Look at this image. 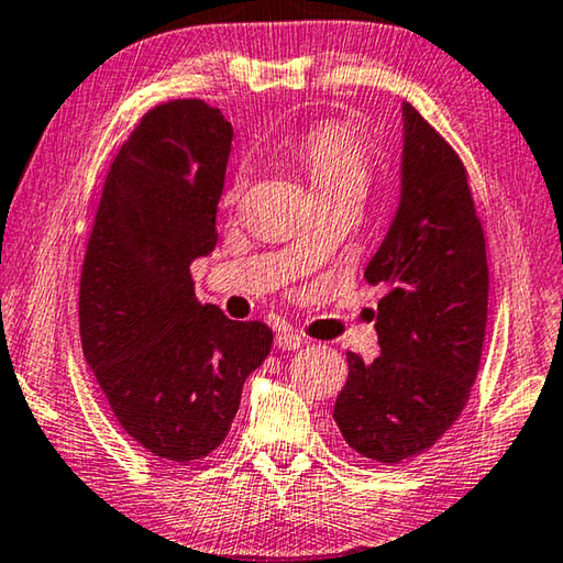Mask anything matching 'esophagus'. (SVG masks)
<instances>
[{
	"label": "esophagus",
	"mask_w": 563,
	"mask_h": 563,
	"mask_svg": "<svg viewBox=\"0 0 563 563\" xmlns=\"http://www.w3.org/2000/svg\"><path fill=\"white\" fill-rule=\"evenodd\" d=\"M274 343H276V349H279V351H297V349L303 346V336H301V333H297V331L284 329V331L276 333V341Z\"/></svg>",
	"instance_id": "esophagus-1"
}]
</instances>
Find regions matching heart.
Returning a JSON list of instances; mask_svg holds the SVG:
<instances>
[{"label": "heart", "instance_id": "heart-1", "mask_svg": "<svg viewBox=\"0 0 563 563\" xmlns=\"http://www.w3.org/2000/svg\"><path fill=\"white\" fill-rule=\"evenodd\" d=\"M294 157L307 170L313 190H336V187H366L368 157L356 131L343 123H321L301 137L294 147ZM244 187V175L236 177L234 195Z\"/></svg>", "mask_w": 563, "mask_h": 563}]
</instances>
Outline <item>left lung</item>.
<instances>
[{
    "label": "left lung",
    "mask_w": 563,
    "mask_h": 563,
    "mask_svg": "<svg viewBox=\"0 0 563 563\" xmlns=\"http://www.w3.org/2000/svg\"><path fill=\"white\" fill-rule=\"evenodd\" d=\"M402 111L400 200L363 276L378 301L380 353L349 351L333 406L343 440L396 465L435 445L465 408L487 327L485 234L465 165L410 103Z\"/></svg>",
    "instance_id": "left-lung-1"
}]
</instances>
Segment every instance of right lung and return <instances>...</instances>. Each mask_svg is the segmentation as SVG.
Returning <instances> with one entry per match:
<instances>
[{
  "mask_svg": "<svg viewBox=\"0 0 563 563\" xmlns=\"http://www.w3.org/2000/svg\"><path fill=\"white\" fill-rule=\"evenodd\" d=\"M232 135L197 98L145 113L108 170L84 260L88 368L121 428L165 462L222 445L246 376L272 349L266 323L202 307L190 276L217 244Z\"/></svg>",
  "mask_w": 563,
  "mask_h": 563,
  "instance_id": "1",
  "label": "right lung"
}]
</instances>
